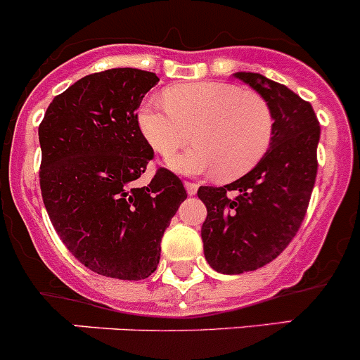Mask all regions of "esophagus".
Here are the masks:
<instances>
[{
    "label": "esophagus",
    "instance_id": "1",
    "mask_svg": "<svg viewBox=\"0 0 360 360\" xmlns=\"http://www.w3.org/2000/svg\"><path fill=\"white\" fill-rule=\"evenodd\" d=\"M186 189H187V194H189V196H194V194L198 193V184L186 182Z\"/></svg>",
    "mask_w": 360,
    "mask_h": 360
}]
</instances>
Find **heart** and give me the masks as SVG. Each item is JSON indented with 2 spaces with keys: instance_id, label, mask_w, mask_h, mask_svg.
<instances>
[{
  "instance_id": "heart-1",
  "label": "heart",
  "mask_w": 360,
  "mask_h": 360,
  "mask_svg": "<svg viewBox=\"0 0 360 360\" xmlns=\"http://www.w3.org/2000/svg\"><path fill=\"white\" fill-rule=\"evenodd\" d=\"M138 123L148 145L169 157L196 139V148L169 159L182 174L214 173L226 180L244 176L269 150L274 118L269 104L252 91L228 83L176 84L166 102L150 97L139 105Z\"/></svg>"
}]
</instances>
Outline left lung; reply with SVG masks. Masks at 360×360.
<instances>
[{"mask_svg":"<svg viewBox=\"0 0 360 360\" xmlns=\"http://www.w3.org/2000/svg\"><path fill=\"white\" fill-rule=\"evenodd\" d=\"M233 75L265 98L274 131L269 150L248 174L228 186L198 189L207 207L205 258L215 272L229 276L265 266L295 237L316 180L320 141L309 102L256 72Z\"/></svg>","mask_w":360,"mask_h":360,"instance_id":"obj_1","label":"left lung"}]
</instances>
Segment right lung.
<instances>
[{
    "label": "right lung",
    "instance_id": "1",
    "mask_svg": "<svg viewBox=\"0 0 360 360\" xmlns=\"http://www.w3.org/2000/svg\"><path fill=\"white\" fill-rule=\"evenodd\" d=\"M159 83L153 72L111 68L90 74L54 97L39 127L40 189L56 233L84 266L139 281L155 272L160 238L187 198L182 180L153 159L138 111Z\"/></svg>",
    "mask_w": 360,
    "mask_h": 360
}]
</instances>
